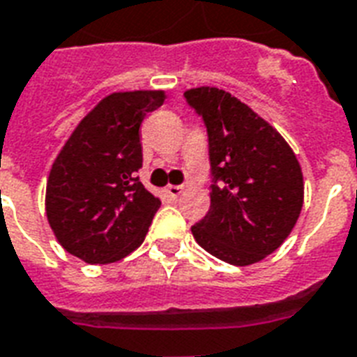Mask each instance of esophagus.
I'll return each mask as SVG.
<instances>
[{
    "instance_id": "obj_1",
    "label": "esophagus",
    "mask_w": 357,
    "mask_h": 357,
    "mask_svg": "<svg viewBox=\"0 0 357 357\" xmlns=\"http://www.w3.org/2000/svg\"><path fill=\"white\" fill-rule=\"evenodd\" d=\"M184 192V188L182 186H167V193H169V197L173 199H178Z\"/></svg>"
}]
</instances>
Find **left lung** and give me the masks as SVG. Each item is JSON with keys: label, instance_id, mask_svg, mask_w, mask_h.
I'll use <instances>...</instances> for the list:
<instances>
[{"label": "left lung", "instance_id": "8db88e82", "mask_svg": "<svg viewBox=\"0 0 357 357\" xmlns=\"http://www.w3.org/2000/svg\"><path fill=\"white\" fill-rule=\"evenodd\" d=\"M208 135L210 208L192 234L210 255L248 266L275 251L302 212V167L278 130L223 89L184 93Z\"/></svg>", "mask_w": 357, "mask_h": 357}]
</instances>
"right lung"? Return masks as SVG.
Wrapping results in <instances>:
<instances>
[{
  "label": "right lung",
  "instance_id": "add662e5",
  "mask_svg": "<svg viewBox=\"0 0 357 357\" xmlns=\"http://www.w3.org/2000/svg\"><path fill=\"white\" fill-rule=\"evenodd\" d=\"M164 98V91L106 96L55 158L46 186V216L70 255L104 264L143 244L160 199L137 176L143 165L139 126Z\"/></svg>",
  "mask_w": 357,
  "mask_h": 357
}]
</instances>
